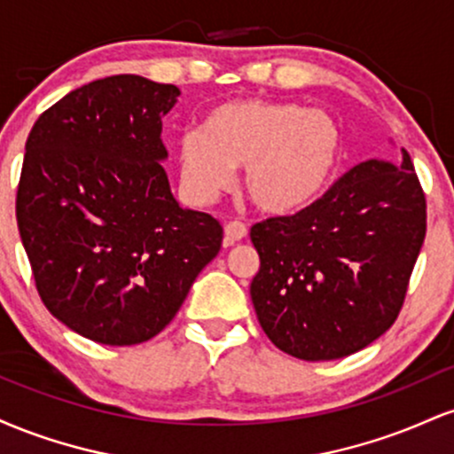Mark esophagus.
<instances>
[{"instance_id":"1","label":"esophagus","mask_w":454,"mask_h":454,"mask_svg":"<svg viewBox=\"0 0 454 454\" xmlns=\"http://www.w3.org/2000/svg\"><path fill=\"white\" fill-rule=\"evenodd\" d=\"M247 237V226L243 222H228L223 228V245H234Z\"/></svg>"}]
</instances>
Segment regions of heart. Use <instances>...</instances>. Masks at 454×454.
I'll use <instances>...</instances> for the list:
<instances>
[{"instance_id": "heart-1", "label": "heart", "mask_w": 454, "mask_h": 454, "mask_svg": "<svg viewBox=\"0 0 454 454\" xmlns=\"http://www.w3.org/2000/svg\"><path fill=\"white\" fill-rule=\"evenodd\" d=\"M341 129L317 108L237 100L217 106L205 132L179 138L184 192L198 205L215 200L243 166V190L258 209L284 215L314 202L335 175Z\"/></svg>"}]
</instances>
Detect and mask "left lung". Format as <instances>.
<instances>
[{
	"mask_svg": "<svg viewBox=\"0 0 454 454\" xmlns=\"http://www.w3.org/2000/svg\"><path fill=\"white\" fill-rule=\"evenodd\" d=\"M367 160L294 215L252 226L258 322L279 350L333 361L393 326L427 232V200L410 153Z\"/></svg>",
	"mask_w": 454,
	"mask_h": 454,
	"instance_id": "1",
	"label": "left lung"
}]
</instances>
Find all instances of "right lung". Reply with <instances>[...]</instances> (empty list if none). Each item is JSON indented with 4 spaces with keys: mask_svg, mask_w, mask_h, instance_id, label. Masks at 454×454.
Returning a JSON list of instances; mask_svg holds the SVG:
<instances>
[{
    "mask_svg": "<svg viewBox=\"0 0 454 454\" xmlns=\"http://www.w3.org/2000/svg\"><path fill=\"white\" fill-rule=\"evenodd\" d=\"M179 90L117 74L70 91L25 143L17 223L35 288L67 328L134 346L176 316L223 231L181 209L160 161Z\"/></svg>",
    "mask_w": 454,
    "mask_h": 454,
    "instance_id": "right-lung-1",
    "label": "right lung"
}]
</instances>
